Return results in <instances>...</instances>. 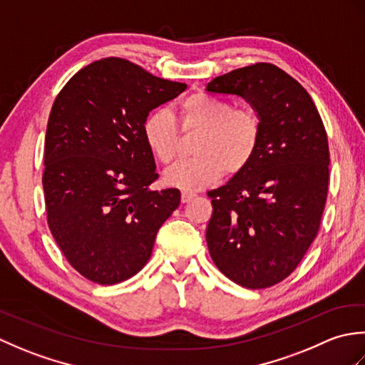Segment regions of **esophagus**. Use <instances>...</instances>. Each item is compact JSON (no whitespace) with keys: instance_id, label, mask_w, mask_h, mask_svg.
Segmentation results:
<instances>
[{"instance_id":"34e87169","label":"esophagus","mask_w":365,"mask_h":365,"mask_svg":"<svg viewBox=\"0 0 365 365\" xmlns=\"http://www.w3.org/2000/svg\"><path fill=\"white\" fill-rule=\"evenodd\" d=\"M192 197H196L195 192H190V191H182V202H183V204H185V202H190V200H191Z\"/></svg>"}]
</instances>
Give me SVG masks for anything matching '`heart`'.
Masks as SVG:
<instances>
[{
	"mask_svg": "<svg viewBox=\"0 0 365 365\" xmlns=\"http://www.w3.org/2000/svg\"><path fill=\"white\" fill-rule=\"evenodd\" d=\"M183 131H200L192 145L196 157L170 168L165 180L170 187L200 190L218 182L226 173H242L257 153L262 122L251 108H234L220 97L195 92L178 105ZM147 149L161 165L169 166L178 152V130L165 110L152 111L143 122Z\"/></svg>",
	"mask_w": 365,
	"mask_h": 365,
	"instance_id": "obj_1",
	"label": "heart"
}]
</instances>
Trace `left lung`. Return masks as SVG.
Masks as SVG:
<instances>
[{
	"label": "left lung",
	"mask_w": 365,
	"mask_h": 365,
	"mask_svg": "<svg viewBox=\"0 0 365 365\" xmlns=\"http://www.w3.org/2000/svg\"><path fill=\"white\" fill-rule=\"evenodd\" d=\"M205 91L245 98L262 122L250 166L208 191V251L230 281L267 289L293 273L319 232L329 182L327 130L307 91L273 64L216 76Z\"/></svg>",
	"instance_id": "obj_1"
}]
</instances>
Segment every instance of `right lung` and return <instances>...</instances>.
I'll return each mask as SVG.
<instances>
[{"label":"right lung","mask_w":365,"mask_h":365,"mask_svg":"<svg viewBox=\"0 0 365 365\" xmlns=\"http://www.w3.org/2000/svg\"><path fill=\"white\" fill-rule=\"evenodd\" d=\"M187 89L127 59L76 72L51 106L42 177L46 220L68 263L92 282L127 281L150 259L180 191H155L143 138L149 113Z\"/></svg>","instance_id":"1"}]
</instances>
